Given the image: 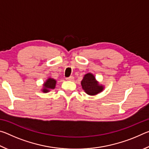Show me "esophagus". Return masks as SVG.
Listing matches in <instances>:
<instances>
[{"mask_svg": "<svg viewBox=\"0 0 149 149\" xmlns=\"http://www.w3.org/2000/svg\"><path fill=\"white\" fill-rule=\"evenodd\" d=\"M74 77H73V76H70L69 77H67L66 78V80L67 81H74Z\"/></svg>", "mask_w": 149, "mask_h": 149, "instance_id": "obj_1", "label": "esophagus"}]
</instances>
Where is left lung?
<instances>
[{
  "label": "left lung",
  "mask_w": 149,
  "mask_h": 149,
  "mask_svg": "<svg viewBox=\"0 0 149 149\" xmlns=\"http://www.w3.org/2000/svg\"><path fill=\"white\" fill-rule=\"evenodd\" d=\"M83 89L89 95H95L102 92L104 87L96 80L94 75L91 73L85 74L81 82Z\"/></svg>",
  "instance_id": "left-lung-1"
}]
</instances>
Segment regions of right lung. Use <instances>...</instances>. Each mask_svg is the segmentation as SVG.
<instances>
[{
  "instance_id": "right-lung-1",
  "label": "right lung",
  "mask_w": 149,
  "mask_h": 149,
  "mask_svg": "<svg viewBox=\"0 0 149 149\" xmlns=\"http://www.w3.org/2000/svg\"><path fill=\"white\" fill-rule=\"evenodd\" d=\"M56 81L52 79V78H49L43 84V89L42 91L43 93H47L50 91V89H54L56 86Z\"/></svg>"
}]
</instances>
